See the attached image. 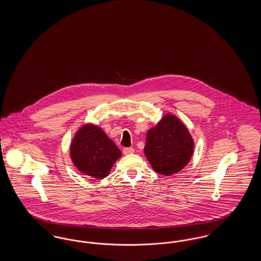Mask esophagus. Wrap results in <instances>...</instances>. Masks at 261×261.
<instances>
[{"instance_id": "esophagus-1", "label": "esophagus", "mask_w": 261, "mask_h": 261, "mask_svg": "<svg viewBox=\"0 0 261 261\" xmlns=\"http://www.w3.org/2000/svg\"><path fill=\"white\" fill-rule=\"evenodd\" d=\"M134 152V149L133 148H124L123 149V153L124 154H131Z\"/></svg>"}]
</instances>
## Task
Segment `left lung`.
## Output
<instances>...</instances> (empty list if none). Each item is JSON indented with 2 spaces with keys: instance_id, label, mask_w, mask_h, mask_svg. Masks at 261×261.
I'll return each mask as SVG.
<instances>
[{
  "instance_id": "1",
  "label": "left lung",
  "mask_w": 261,
  "mask_h": 261,
  "mask_svg": "<svg viewBox=\"0 0 261 261\" xmlns=\"http://www.w3.org/2000/svg\"><path fill=\"white\" fill-rule=\"evenodd\" d=\"M144 151L155 172L169 176L183 169L190 162L194 141L180 119L166 114L148 131Z\"/></svg>"
}]
</instances>
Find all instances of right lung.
<instances>
[{
	"label": "right lung",
	"mask_w": 261,
	"mask_h": 261,
	"mask_svg": "<svg viewBox=\"0 0 261 261\" xmlns=\"http://www.w3.org/2000/svg\"><path fill=\"white\" fill-rule=\"evenodd\" d=\"M70 156L80 172L102 179L121 156V151L101 128L87 124L75 134L70 146Z\"/></svg>",
	"instance_id": "obj_1"
}]
</instances>
